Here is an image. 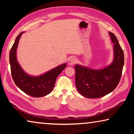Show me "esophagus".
Masks as SVG:
<instances>
[{
  "instance_id": "1",
  "label": "esophagus",
  "mask_w": 134,
  "mask_h": 134,
  "mask_svg": "<svg viewBox=\"0 0 134 134\" xmlns=\"http://www.w3.org/2000/svg\"><path fill=\"white\" fill-rule=\"evenodd\" d=\"M76 62V59L75 57H71L70 58V60H69V62H68V64H69V65H72L75 64V63Z\"/></svg>"
}]
</instances>
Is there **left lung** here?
Wrapping results in <instances>:
<instances>
[{
    "label": "left lung",
    "instance_id": "left-lung-1",
    "mask_svg": "<svg viewBox=\"0 0 134 134\" xmlns=\"http://www.w3.org/2000/svg\"><path fill=\"white\" fill-rule=\"evenodd\" d=\"M109 34L113 44L112 63L100 69L76 64V86L79 92L87 98H99L112 92L121 79L124 64V55L119 41L113 33Z\"/></svg>",
    "mask_w": 134,
    "mask_h": 134
}]
</instances>
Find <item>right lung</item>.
I'll list each match as a JSON object with an SVG mask.
<instances>
[{"mask_svg":"<svg viewBox=\"0 0 134 134\" xmlns=\"http://www.w3.org/2000/svg\"><path fill=\"white\" fill-rule=\"evenodd\" d=\"M24 32L18 35L10 51L9 63L13 80L18 88L29 96L35 97L45 96L53 90L57 77L66 67L67 63L58 65L40 76H31L27 73L18 63L16 57L18 45Z\"/></svg>","mask_w":134,"mask_h":134,"instance_id":"obj_1","label":"right lung"}]
</instances>
